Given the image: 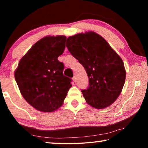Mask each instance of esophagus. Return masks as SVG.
<instances>
[{
	"label": "esophagus",
	"instance_id": "1",
	"mask_svg": "<svg viewBox=\"0 0 148 148\" xmlns=\"http://www.w3.org/2000/svg\"><path fill=\"white\" fill-rule=\"evenodd\" d=\"M72 80H73L74 82H75V83H76V76H74L73 77H72Z\"/></svg>",
	"mask_w": 148,
	"mask_h": 148
}]
</instances>
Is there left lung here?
Wrapping results in <instances>:
<instances>
[{
  "label": "left lung",
  "instance_id": "1",
  "mask_svg": "<svg viewBox=\"0 0 148 148\" xmlns=\"http://www.w3.org/2000/svg\"><path fill=\"white\" fill-rule=\"evenodd\" d=\"M66 46L88 76L89 86L82 91L87 103L96 109L113 104L121 94L126 77L119 55L103 37L93 31L69 36Z\"/></svg>",
  "mask_w": 148,
  "mask_h": 148
}]
</instances>
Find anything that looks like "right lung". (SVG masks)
Returning <instances> with one entry per match:
<instances>
[{
  "label": "right lung",
  "mask_w": 148,
  "mask_h": 148,
  "mask_svg": "<svg viewBox=\"0 0 148 148\" xmlns=\"http://www.w3.org/2000/svg\"><path fill=\"white\" fill-rule=\"evenodd\" d=\"M66 37L46 36L39 40L20 59L14 76L24 99L38 111L53 112L63 104L72 87L63 76V53Z\"/></svg>",
  "instance_id": "right-lung-1"
}]
</instances>
